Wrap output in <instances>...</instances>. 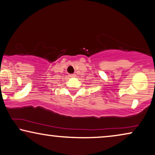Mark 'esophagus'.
I'll return each instance as SVG.
<instances>
[{"label": "esophagus", "instance_id": "obj_1", "mask_svg": "<svg viewBox=\"0 0 155 155\" xmlns=\"http://www.w3.org/2000/svg\"><path fill=\"white\" fill-rule=\"evenodd\" d=\"M75 76H76L75 74H71V75H69L70 78H75Z\"/></svg>", "mask_w": 155, "mask_h": 155}]
</instances>
